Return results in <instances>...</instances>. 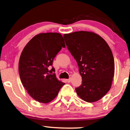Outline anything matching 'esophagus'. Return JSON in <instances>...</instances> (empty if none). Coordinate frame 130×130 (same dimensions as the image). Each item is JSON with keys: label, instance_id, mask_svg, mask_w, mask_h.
Segmentation results:
<instances>
[{"label": "esophagus", "instance_id": "esophagus-1", "mask_svg": "<svg viewBox=\"0 0 130 130\" xmlns=\"http://www.w3.org/2000/svg\"><path fill=\"white\" fill-rule=\"evenodd\" d=\"M71 81V78H69V79H67V81L68 83H70Z\"/></svg>", "mask_w": 130, "mask_h": 130}]
</instances>
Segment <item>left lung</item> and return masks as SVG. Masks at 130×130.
Masks as SVG:
<instances>
[{"instance_id": "left-lung-1", "label": "left lung", "mask_w": 130, "mask_h": 130, "mask_svg": "<svg viewBox=\"0 0 130 130\" xmlns=\"http://www.w3.org/2000/svg\"><path fill=\"white\" fill-rule=\"evenodd\" d=\"M69 51L77 61L82 84L75 90L87 102L102 99L109 90L115 72L111 49L98 34L79 31L63 35Z\"/></svg>"}]
</instances>
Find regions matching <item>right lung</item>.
<instances>
[{
    "label": "right lung",
    "instance_id": "1",
    "mask_svg": "<svg viewBox=\"0 0 130 130\" xmlns=\"http://www.w3.org/2000/svg\"><path fill=\"white\" fill-rule=\"evenodd\" d=\"M65 44L58 32H44L34 36L21 54L18 70L22 85L30 96L39 102L47 103L58 95L65 83L58 80L53 60Z\"/></svg>",
    "mask_w": 130,
    "mask_h": 130
}]
</instances>
